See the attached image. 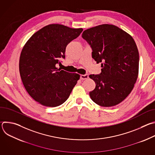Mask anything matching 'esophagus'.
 Returning a JSON list of instances; mask_svg holds the SVG:
<instances>
[{
    "instance_id": "esophagus-1",
    "label": "esophagus",
    "mask_w": 155,
    "mask_h": 155,
    "mask_svg": "<svg viewBox=\"0 0 155 155\" xmlns=\"http://www.w3.org/2000/svg\"><path fill=\"white\" fill-rule=\"evenodd\" d=\"M80 78H81V80H86V79L88 78V75H87V74H86V75H81Z\"/></svg>"
}]
</instances>
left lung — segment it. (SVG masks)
Listing matches in <instances>:
<instances>
[{"instance_id":"left-lung-1","label":"left lung","mask_w":155,"mask_h":155,"mask_svg":"<svg viewBox=\"0 0 155 155\" xmlns=\"http://www.w3.org/2000/svg\"><path fill=\"white\" fill-rule=\"evenodd\" d=\"M82 37L91 45L92 58L102 62V72L89 75L96 83L91 99L102 107L115 106L133 90L139 75V54L130 35L118 27L101 25L83 31Z\"/></svg>"}]
</instances>
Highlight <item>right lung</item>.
Here are the masks:
<instances>
[{
  "label": "right lung",
  "mask_w": 155,
  "mask_h": 155,
  "mask_svg": "<svg viewBox=\"0 0 155 155\" xmlns=\"http://www.w3.org/2000/svg\"><path fill=\"white\" fill-rule=\"evenodd\" d=\"M82 28L59 24L47 25L34 33L22 49L19 69L28 94L40 104L54 107L69 97L80 75L58 69L68 44L78 37Z\"/></svg>",
  "instance_id": "1"
}]
</instances>
